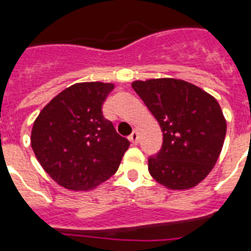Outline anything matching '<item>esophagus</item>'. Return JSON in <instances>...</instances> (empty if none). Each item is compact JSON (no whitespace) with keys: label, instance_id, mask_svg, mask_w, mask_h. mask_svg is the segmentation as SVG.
Segmentation results:
<instances>
[{"label":"esophagus","instance_id":"esophagus-1","mask_svg":"<svg viewBox=\"0 0 251 251\" xmlns=\"http://www.w3.org/2000/svg\"><path fill=\"white\" fill-rule=\"evenodd\" d=\"M129 141L131 142V143H133V145H137L138 142H139V135H138L137 131H133V133L130 134Z\"/></svg>","mask_w":251,"mask_h":251}]
</instances>
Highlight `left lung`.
<instances>
[{
    "instance_id": "1",
    "label": "left lung",
    "mask_w": 251,
    "mask_h": 251,
    "mask_svg": "<svg viewBox=\"0 0 251 251\" xmlns=\"http://www.w3.org/2000/svg\"><path fill=\"white\" fill-rule=\"evenodd\" d=\"M163 131V146L149 157L150 175L172 190L198 185L216 164L226 121L214 96L181 79L131 83Z\"/></svg>"
}]
</instances>
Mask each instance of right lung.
<instances>
[{
	"mask_svg": "<svg viewBox=\"0 0 251 251\" xmlns=\"http://www.w3.org/2000/svg\"><path fill=\"white\" fill-rule=\"evenodd\" d=\"M112 83L68 87L33 122L31 146L44 171L65 189L91 190L117 172L130 142L102 116Z\"/></svg>",
	"mask_w": 251,
	"mask_h": 251,
	"instance_id": "obj_1",
	"label": "right lung"
}]
</instances>
